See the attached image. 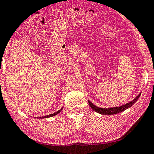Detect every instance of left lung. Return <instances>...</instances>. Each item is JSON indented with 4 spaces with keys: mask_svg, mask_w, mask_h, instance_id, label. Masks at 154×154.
<instances>
[{
    "mask_svg": "<svg viewBox=\"0 0 154 154\" xmlns=\"http://www.w3.org/2000/svg\"><path fill=\"white\" fill-rule=\"evenodd\" d=\"M140 95H141V93H139V94L137 95L134 99L132 100L131 102H129V103L125 104V105H121V106H119V107H109V108H102V107H99L96 106V105H95L94 104L92 103L90 100H88V102L90 107H91L93 110L96 112L101 114V115H116V114L125 111V109L129 108V107L132 106L134 104L137 102V100L139 99V97Z\"/></svg>",
    "mask_w": 154,
    "mask_h": 154,
    "instance_id": "1",
    "label": "left lung"
}]
</instances>
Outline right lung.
<instances>
[{
  "mask_svg": "<svg viewBox=\"0 0 154 154\" xmlns=\"http://www.w3.org/2000/svg\"><path fill=\"white\" fill-rule=\"evenodd\" d=\"M63 109V107H61V109H59V110H58L57 112H56L53 113V114H51V115H46V116H44V117H36V118H39V119H44V118H48V117H53V116H55V115H58V114L61 112V111Z\"/></svg>",
  "mask_w": 154,
  "mask_h": 154,
  "instance_id": "add662e5",
  "label": "right lung"
}]
</instances>
